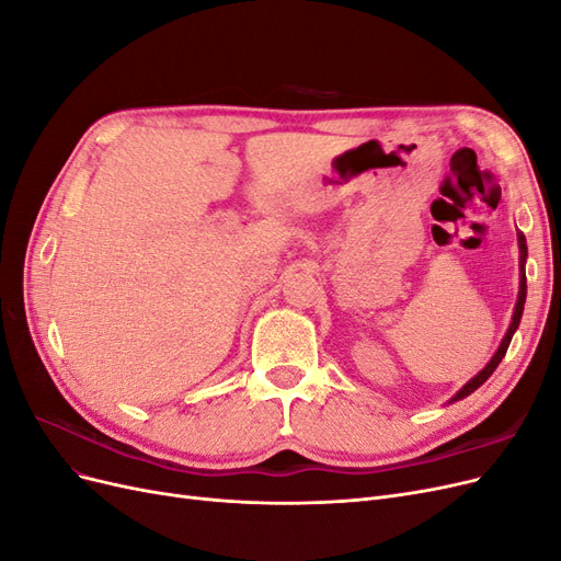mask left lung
Masks as SVG:
<instances>
[{
  "label": "left lung",
  "mask_w": 561,
  "mask_h": 561,
  "mask_svg": "<svg viewBox=\"0 0 561 561\" xmlns=\"http://www.w3.org/2000/svg\"><path fill=\"white\" fill-rule=\"evenodd\" d=\"M517 239H519V295H517V304H515V313H513L511 328H507V332H505V336H503V342H501L499 351L494 353V358H491L482 371H478V375H474V377H472V379H470L461 390H458V393H456L449 402L463 400L466 396H470V393H472V390H478V388H480V386H482L491 375H494V369L499 367V363L503 360V355H505L507 346H511V342H513V334H515V330L519 328L522 311H524V299H526V274H524V264H526V239H524V233H519Z\"/></svg>",
  "instance_id": "8db88e82"
}]
</instances>
